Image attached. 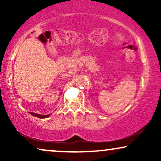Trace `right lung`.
<instances>
[{
	"instance_id": "obj_1",
	"label": "right lung",
	"mask_w": 161,
	"mask_h": 161,
	"mask_svg": "<svg viewBox=\"0 0 161 161\" xmlns=\"http://www.w3.org/2000/svg\"><path fill=\"white\" fill-rule=\"evenodd\" d=\"M30 114H32V116H35L36 117H38V118H42V119H44V118H47L48 117L50 114H48V115H41V114H36V113H31Z\"/></svg>"
}]
</instances>
